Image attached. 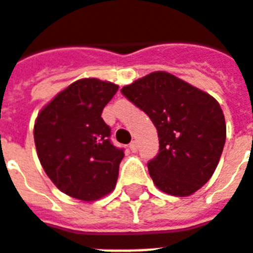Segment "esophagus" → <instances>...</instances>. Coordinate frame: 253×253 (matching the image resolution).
Here are the masks:
<instances>
[{"instance_id": "obj_1", "label": "esophagus", "mask_w": 253, "mask_h": 253, "mask_svg": "<svg viewBox=\"0 0 253 253\" xmlns=\"http://www.w3.org/2000/svg\"><path fill=\"white\" fill-rule=\"evenodd\" d=\"M129 149H130V151H132V152H137V149H138L137 141H132V142H130V144H129Z\"/></svg>"}]
</instances>
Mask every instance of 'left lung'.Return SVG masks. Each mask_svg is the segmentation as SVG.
<instances>
[{"mask_svg":"<svg viewBox=\"0 0 253 253\" xmlns=\"http://www.w3.org/2000/svg\"><path fill=\"white\" fill-rule=\"evenodd\" d=\"M121 92L157 129L159 155L148 163L156 187L180 197L199 191L212 177L227 137L219 102L168 72L149 73Z\"/></svg>","mask_w":253,"mask_h":253,"instance_id":"8db88e82","label":"left lung"}]
</instances>
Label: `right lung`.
Listing matches in <instances>:
<instances>
[{
	"label": "right lung",
	"mask_w": 253,
	"mask_h": 253,
	"mask_svg": "<svg viewBox=\"0 0 253 253\" xmlns=\"http://www.w3.org/2000/svg\"><path fill=\"white\" fill-rule=\"evenodd\" d=\"M119 89L109 81L81 79L43 106L34 123V144L47 177L61 192L83 201L111 193L123 149L109 140L102 109Z\"/></svg>",
	"instance_id": "obj_1"
}]
</instances>
